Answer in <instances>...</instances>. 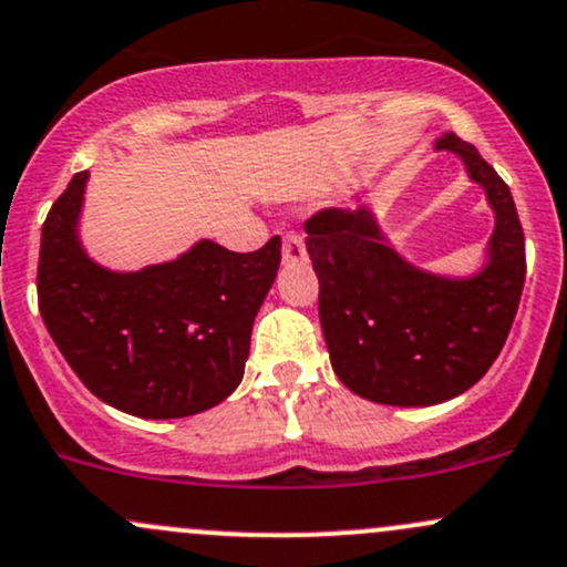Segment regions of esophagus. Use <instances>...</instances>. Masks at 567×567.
Instances as JSON below:
<instances>
[{
	"label": "esophagus",
	"mask_w": 567,
	"mask_h": 567,
	"mask_svg": "<svg viewBox=\"0 0 567 567\" xmlns=\"http://www.w3.org/2000/svg\"><path fill=\"white\" fill-rule=\"evenodd\" d=\"M282 260L285 264H303V260H307V244H303V238L299 234H285Z\"/></svg>",
	"instance_id": "obj_1"
}]
</instances>
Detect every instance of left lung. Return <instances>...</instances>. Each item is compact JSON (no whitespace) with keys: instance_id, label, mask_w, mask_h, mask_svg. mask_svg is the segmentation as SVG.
Segmentation results:
<instances>
[{"instance_id":"1","label":"left lung","mask_w":567,"mask_h":567,"mask_svg":"<svg viewBox=\"0 0 567 567\" xmlns=\"http://www.w3.org/2000/svg\"><path fill=\"white\" fill-rule=\"evenodd\" d=\"M494 212L486 264L445 277L404 260L372 208H323L307 219L320 282V326L337 378L378 404L429 408L478 383L503 350L524 288V234L511 189L473 143L443 133Z\"/></svg>"}]
</instances>
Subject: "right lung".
<instances>
[{"label": "right lung", "instance_id": "1", "mask_svg": "<svg viewBox=\"0 0 567 567\" xmlns=\"http://www.w3.org/2000/svg\"><path fill=\"white\" fill-rule=\"evenodd\" d=\"M89 171L70 178L40 236L43 323L81 383L138 419L204 413L236 391L282 241L230 252L200 238L168 264L111 271L79 238Z\"/></svg>", "mask_w": 567, "mask_h": 567}]
</instances>
